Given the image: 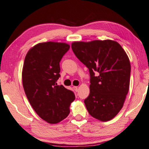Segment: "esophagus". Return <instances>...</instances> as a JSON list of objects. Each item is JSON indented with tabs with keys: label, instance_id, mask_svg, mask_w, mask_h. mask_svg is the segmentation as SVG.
I'll use <instances>...</instances> for the list:
<instances>
[{
	"label": "esophagus",
	"instance_id": "34e87169",
	"mask_svg": "<svg viewBox=\"0 0 149 149\" xmlns=\"http://www.w3.org/2000/svg\"><path fill=\"white\" fill-rule=\"evenodd\" d=\"M73 88H74V91H78V89H77V86H73Z\"/></svg>",
	"mask_w": 149,
	"mask_h": 149
}]
</instances>
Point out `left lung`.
<instances>
[{"label":"left lung","mask_w":149,"mask_h":149,"mask_svg":"<svg viewBox=\"0 0 149 149\" xmlns=\"http://www.w3.org/2000/svg\"><path fill=\"white\" fill-rule=\"evenodd\" d=\"M72 49L90 74V94L84 100L88 113L102 121L112 119L129 91L131 66L126 52L110 40L74 42Z\"/></svg>","instance_id":"8db88e82"}]
</instances>
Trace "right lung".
<instances>
[{
    "label": "right lung",
    "mask_w": 149,
    "mask_h": 149,
    "mask_svg": "<svg viewBox=\"0 0 149 149\" xmlns=\"http://www.w3.org/2000/svg\"><path fill=\"white\" fill-rule=\"evenodd\" d=\"M69 49L64 43H40L29 51L24 61L22 79L26 96L37 114L50 124L68 116L75 98L74 92L56 83L61 77L60 62Z\"/></svg>",
    "instance_id": "obj_1"
}]
</instances>
